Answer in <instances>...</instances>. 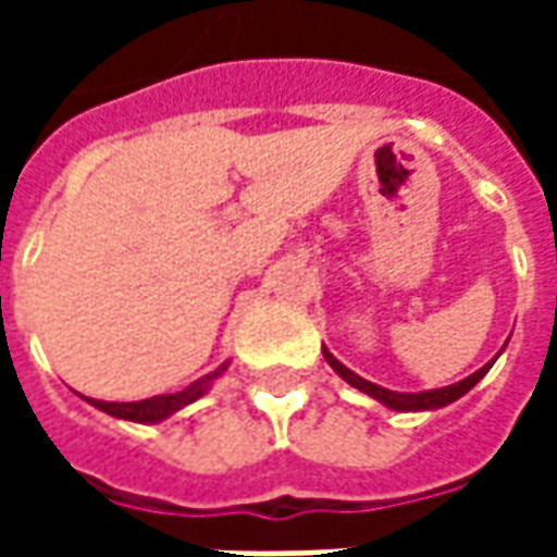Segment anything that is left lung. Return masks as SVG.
<instances>
[{"label":"left lung","instance_id":"obj_1","mask_svg":"<svg viewBox=\"0 0 557 557\" xmlns=\"http://www.w3.org/2000/svg\"><path fill=\"white\" fill-rule=\"evenodd\" d=\"M322 351H325V361L334 367V373H337L339 379H346L351 387H358V391H363V394H370V397L379 399L382 406H387V409H394V411H426V409H442V406H450L454 399L466 397L468 391L478 385L480 379L490 373L492 363H495V358H492L486 367H480L478 373H471L468 379H462V382H456V385L435 387V391H420V394H399V391H387V387L367 382V379H361L358 373H351L346 363H339L331 351L327 349Z\"/></svg>","mask_w":557,"mask_h":557}]
</instances>
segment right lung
Instances as JSON below:
<instances>
[{"instance_id":"add662e5","label":"right lung","mask_w":557,"mask_h":557,"mask_svg":"<svg viewBox=\"0 0 557 557\" xmlns=\"http://www.w3.org/2000/svg\"><path fill=\"white\" fill-rule=\"evenodd\" d=\"M223 370H226V363H223L220 370H214L211 375H206V379H199L194 385H187L184 391H178V394H160V397L139 399V403H103V399L89 397L86 399H89L95 409L107 411V414H113V418L134 420V423H160V420H166L170 414H175L178 409H184V406H190V403H196V399L202 397L208 387H211V382H214Z\"/></svg>"}]
</instances>
